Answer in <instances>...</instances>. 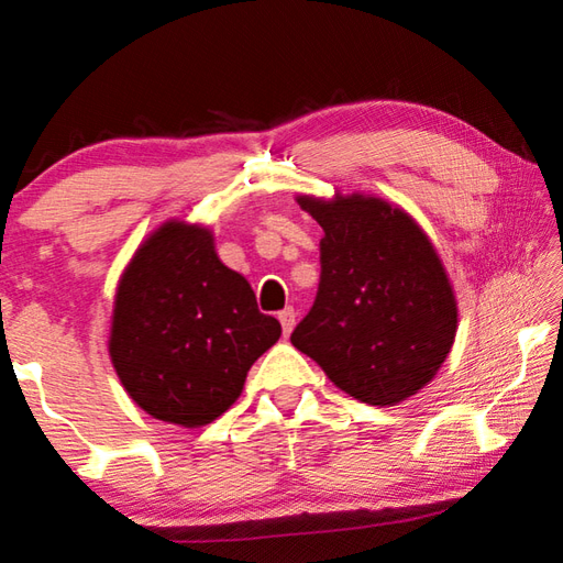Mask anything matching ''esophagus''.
Here are the masks:
<instances>
[{
	"mask_svg": "<svg viewBox=\"0 0 563 563\" xmlns=\"http://www.w3.org/2000/svg\"><path fill=\"white\" fill-rule=\"evenodd\" d=\"M278 320H280L285 335H290L292 328H295V320H298V312H295L292 308H285V310L278 312Z\"/></svg>",
	"mask_w": 563,
	"mask_h": 563,
	"instance_id": "34e87169",
	"label": "esophagus"
}]
</instances>
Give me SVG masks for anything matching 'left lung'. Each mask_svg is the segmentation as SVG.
<instances>
[{"label": "left lung", "mask_w": 563, "mask_h": 563, "mask_svg": "<svg viewBox=\"0 0 563 563\" xmlns=\"http://www.w3.org/2000/svg\"><path fill=\"white\" fill-rule=\"evenodd\" d=\"M322 228L316 302L290 342L360 402L417 395L456 335L452 283L427 233L375 196H298Z\"/></svg>", "instance_id": "obj_1"}]
</instances>
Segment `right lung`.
Segmentation results:
<instances>
[{
  "label": "right lung",
  "mask_w": 563,
  "mask_h": 563,
  "mask_svg": "<svg viewBox=\"0 0 563 563\" xmlns=\"http://www.w3.org/2000/svg\"><path fill=\"white\" fill-rule=\"evenodd\" d=\"M280 332L251 283L218 258L208 228L166 221L121 275L109 355L144 412L203 427L241 397L247 369Z\"/></svg>",
  "instance_id": "obj_1"
}]
</instances>
